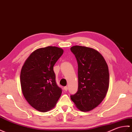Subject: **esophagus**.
<instances>
[{"mask_svg":"<svg viewBox=\"0 0 132 132\" xmlns=\"http://www.w3.org/2000/svg\"><path fill=\"white\" fill-rule=\"evenodd\" d=\"M64 90L67 92V91L68 90V87H67V86H64Z\"/></svg>","mask_w":132,"mask_h":132,"instance_id":"1","label":"esophagus"}]
</instances>
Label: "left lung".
Here are the masks:
<instances>
[{
    "instance_id": "8db88e82",
    "label": "left lung",
    "mask_w": 132,
    "mask_h": 132,
    "mask_svg": "<svg viewBox=\"0 0 132 132\" xmlns=\"http://www.w3.org/2000/svg\"><path fill=\"white\" fill-rule=\"evenodd\" d=\"M71 50L78 63L77 92L71 100L80 111H89L97 107L106 96L109 87V71L103 56L92 48L74 46Z\"/></svg>"
}]
</instances>
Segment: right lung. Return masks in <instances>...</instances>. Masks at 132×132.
<instances>
[{"label": "right lung", "instance_id": "add662e5", "mask_svg": "<svg viewBox=\"0 0 132 132\" xmlns=\"http://www.w3.org/2000/svg\"><path fill=\"white\" fill-rule=\"evenodd\" d=\"M63 52L55 46L38 48L32 52L22 67V93L29 104L40 112L53 108L61 96L62 91L56 83L53 67Z\"/></svg>", "mask_w": 132, "mask_h": 132}]
</instances>
